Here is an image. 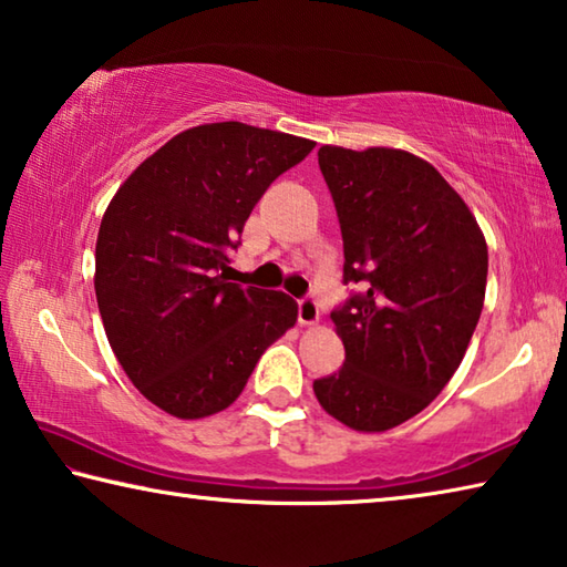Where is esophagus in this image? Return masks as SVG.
Wrapping results in <instances>:
<instances>
[{"label":"esophagus","instance_id":"obj_1","mask_svg":"<svg viewBox=\"0 0 567 567\" xmlns=\"http://www.w3.org/2000/svg\"><path fill=\"white\" fill-rule=\"evenodd\" d=\"M319 321V303L313 296H303L299 299V323L303 327H311V323Z\"/></svg>","mask_w":567,"mask_h":567}]
</instances>
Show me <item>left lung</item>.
Masks as SVG:
<instances>
[{"mask_svg":"<svg viewBox=\"0 0 567 567\" xmlns=\"http://www.w3.org/2000/svg\"><path fill=\"white\" fill-rule=\"evenodd\" d=\"M319 168L344 238L331 321L344 367L313 382L319 404L359 432L412 420L457 371L485 303L487 244L452 185L412 153L323 145Z\"/></svg>","mask_w":567,"mask_h":567,"instance_id":"1","label":"left lung"}]
</instances>
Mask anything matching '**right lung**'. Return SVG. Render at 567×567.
I'll return each mask as SVG.
<instances>
[{"instance_id": "add662e5", "label": "right lung", "mask_w": 567, "mask_h": 567, "mask_svg": "<svg viewBox=\"0 0 567 567\" xmlns=\"http://www.w3.org/2000/svg\"><path fill=\"white\" fill-rule=\"evenodd\" d=\"M311 141L244 123L185 130L120 185L95 246L97 309L120 367L181 420L236 402L296 301L230 281V250Z\"/></svg>"}]
</instances>
